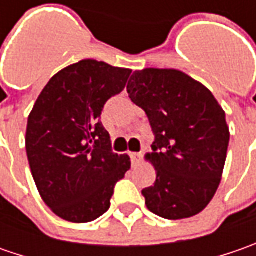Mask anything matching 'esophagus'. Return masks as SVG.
Returning a JSON list of instances; mask_svg holds the SVG:
<instances>
[{"mask_svg": "<svg viewBox=\"0 0 256 256\" xmlns=\"http://www.w3.org/2000/svg\"><path fill=\"white\" fill-rule=\"evenodd\" d=\"M130 156H131V161H132L134 165H136V164L140 162V160H141V154L138 152H131Z\"/></svg>", "mask_w": 256, "mask_h": 256, "instance_id": "1", "label": "esophagus"}]
</instances>
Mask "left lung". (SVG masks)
I'll use <instances>...</instances> for the list:
<instances>
[{
  "label": "left lung",
  "mask_w": 256,
  "mask_h": 256,
  "mask_svg": "<svg viewBox=\"0 0 256 256\" xmlns=\"http://www.w3.org/2000/svg\"><path fill=\"white\" fill-rule=\"evenodd\" d=\"M126 91L152 128L156 181L142 190L145 205L165 220L206 208L221 182L230 144L225 112L212 92L176 70L135 71Z\"/></svg>",
  "instance_id": "8db88e82"
}]
</instances>
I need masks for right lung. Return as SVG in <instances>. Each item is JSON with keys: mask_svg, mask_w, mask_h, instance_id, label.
<instances>
[{"mask_svg": "<svg viewBox=\"0 0 256 256\" xmlns=\"http://www.w3.org/2000/svg\"><path fill=\"white\" fill-rule=\"evenodd\" d=\"M130 75L131 70L82 60L50 80L28 116L25 148L35 185L65 221L104 215L131 168L128 155L112 152L101 122L104 105L122 92Z\"/></svg>", "mask_w": 256, "mask_h": 256, "instance_id": "obj_1", "label": "right lung"}]
</instances>
